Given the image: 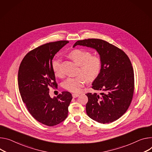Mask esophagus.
I'll return each instance as SVG.
<instances>
[{
  "mask_svg": "<svg viewBox=\"0 0 152 152\" xmlns=\"http://www.w3.org/2000/svg\"><path fill=\"white\" fill-rule=\"evenodd\" d=\"M72 96H73V98H76L77 97V96H79V94H77V93H73L72 94Z\"/></svg>",
  "mask_w": 152,
  "mask_h": 152,
  "instance_id": "1",
  "label": "esophagus"
}]
</instances>
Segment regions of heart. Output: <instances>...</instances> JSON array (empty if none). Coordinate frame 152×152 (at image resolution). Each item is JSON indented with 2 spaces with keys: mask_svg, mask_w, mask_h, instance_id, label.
Returning <instances> with one entry per match:
<instances>
[{
  "mask_svg": "<svg viewBox=\"0 0 152 152\" xmlns=\"http://www.w3.org/2000/svg\"><path fill=\"white\" fill-rule=\"evenodd\" d=\"M68 56L75 62L79 65L78 74L74 77H68L64 81L63 87L72 92H78L87 82H92L99 76L101 67L102 60L99 56L92 55L87 50L77 48L68 53ZM62 61L57 58L52 62V68L54 74L58 76L62 75Z\"/></svg>",
  "mask_w": 152,
  "mask_h": 152,
  "instance_id": "heart-1",
  "label": "heart"
}]
</instances>
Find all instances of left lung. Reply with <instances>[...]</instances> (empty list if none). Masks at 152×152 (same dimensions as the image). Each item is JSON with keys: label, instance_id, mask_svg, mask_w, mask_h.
<instances>
[{"label": "left lung", "instance_id": "obj_1", "mask_svg": "<svg viewBox=\"0 0 152 152\" xmlns=\"http://www.w3.org/2000/svg\"><path fill=\"white\" fill-rule=\"evenodd\" d=\"M76 45L95 49L102 60L101 72L92 88L102 93H88L87 115L101 124L112 122L126 112L132 101L134 80L133 68L127 55L120 48L99 39L78 40Z\"/></svg>", "mask_w": 152, "mask_h": 152}]
</instances>
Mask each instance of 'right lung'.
<instances>
[{
    "mask_svg": "<svg viewBox=\"0 0 152 152\" xmlns=\"http://www.w3.org/2000/svg\"><path fill=\"white\" fill-rule=\"evenodd\" d=\"M68 40H59L40 45L27 53L18 72V86L23 102L31 116L47 126H54L68 116L72 95L62 91L57 97L49 95L50 87H57L52 60Z\"/></svg>",
    "mask_w": 152,
    "mask_h": 152,
    "instance_id": "1",
    "label": "right lung"
}]
</instances>
